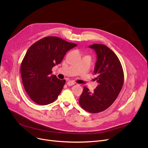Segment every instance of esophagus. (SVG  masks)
Wrapping results in <instances>:
<instances>
[{
    "label": "esophagus",
    "instance_id": "1",
    "mask_svg": "<svg viewBox=\"0 0 148 148\" xmlns=\"http://www.w3.org/2000/svg\"><path fill=\"white\" fill-rule=\"evenodd\" d=\"M67 85L68 86H73V85H74L75 84V82H74L73 81H69L67 82Z\"/></svg>",
    "mask_w": 148,
    "mask_h": 148
}]
</instances>
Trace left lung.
Listing matches in <instances>:
<instances>
[{
    "mask_svg": "<svg viewBox=\"0 0 148 148\" xmlns=\"http://www.w3.org/2000/svg\"><path fill=\"white\" fill-rule=\"evenodd\" d=\"M89 47L97 55L94 73L98 85L94 92L84 87L79 99L80 106L86 111L97 113L109 107L122 88L124 75L121 62L116 54L104 44H94Z\"/></svg>",
    "mask_w": 148,
    "mask_h": 148,
    "instance_id": "obj_1",
    "label": "left lung"
}]
</instances>
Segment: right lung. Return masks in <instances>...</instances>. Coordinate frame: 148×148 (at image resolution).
<instances>
[{
  "label": "right lung",
  "instance_id": "add662e5",
  "mask_svg": "<svg viewBox=\"0 0 148 148\" xmlns=\"http://www.w3.org/2000/svg\"><path fill=\"white\" fill-rule=\"evenodd\" d=\"M77 45L56 36L44 37L31 45L20 67L23 86L30 98L40 105L53 103L65 80L50 75L51 69L63 60L66 52Z\"/></svg>",
  "mask_w": 148,
  "mask_h": 148
}]
</instances>
